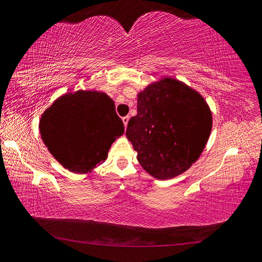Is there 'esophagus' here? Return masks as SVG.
Instances as JSON below:
<instances>
[{
  "mask_svg": "<svg viewBox=\"0 0 262 262\" xmlns=\"http://www.w3.org/2000/svg\"><path fill=\"white\" fill-rule=\"evenodd\" d=\"M128 119H130V116H125V117H123L122 118V121H123V124H124V126H127V123H128Z\"/></svg>",
  "mask_w": 262,
  "mask_h": 262,
  "instance_id": "obj_1",
  "label": "esophagus"
}]
</instances>
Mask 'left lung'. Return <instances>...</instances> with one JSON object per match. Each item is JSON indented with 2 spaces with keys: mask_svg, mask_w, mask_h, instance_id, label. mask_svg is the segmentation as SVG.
<instances>
[{
  "mask_svg": "<svg viewBox=\"0 0 262 262\" xmlns=\"http://www.w3.org/2000/svg\"><path fill=\"white\" fill-rule=\"evenodd\" d=\"M212 125V112L198 91L162 77L137 95L126 138L144 170L164 181L182 175L200 158Z\"/></svg>",
  "mask_w": 262,
  "mask_h": 262,
  "instance_id": "1",
  "label": "left lung"
}]
</instances>
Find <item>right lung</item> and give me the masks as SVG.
I'll list each match as a JSON object with an SVG mask.
<instances>
[{"instance_id":"obj_1","label":"right lung","mask_w":262,"mask_h":262,"mask_svg":"<svg viewBox=\"0 0 262 262\" xmlns=\"http://www.w3.org/2000/svg\"><path fill=\"white\" fill-rule=\"evenodd\" d=\"M39 130L49 153L64 168L87 173L105 161L124 125L104 92L78 90L58 96L45 110Z\"/></svg>"}]
</instances>
